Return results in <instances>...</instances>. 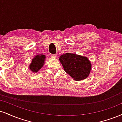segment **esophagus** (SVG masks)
<instances>
[{"label":"esophagus","mask_w":122,"mask_h":122,"mask_svg":"<svg viewBox=\"0 0 122 122\" xmlns=\"http://www.w3.org/2000/svg\"><path fill=\"white\" fill-rule=\"evenodd\" d=\"M51 57H52V58H56L57 55L56 54H51Z\"/></svg>","instance_id":"1"}]
</instances>
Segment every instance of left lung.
I'll return each instance as SVG.
<instances>
[{
  "label": "left lung",
  "instance_id": "1",
  "mask_svg": "<svg viewBox=\"0 0 122 122\" xmlns=\"http://www.w3.org/2000/svg\"><path fill=\"white\" fill-rule=\"evenodd\" d=\"M60 61L66 72L76 81L86 78L92 67L87 57L70 53L61 55Z\"/></svg>",
  "mask_w": 122,
  "mask_h": 122
}]
</instances>
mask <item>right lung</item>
Listing matches in <instances>:
<instances>
[{"mask_svg": "<svg viewBox=\"0 0 122 122\" xmlns=\"http://www.w3.org/2000/svg\"><path fill=\"white\" fill-rule=\"evenodd\" d=\"M45 56V55H37L32 60V62L29 66V68L33 72H37L42 67L44 64Z\"/></svg>", "mask_w": 122, "mask_h": 122, "instance_id": "1", "label": "right lung"}]
</instances>
